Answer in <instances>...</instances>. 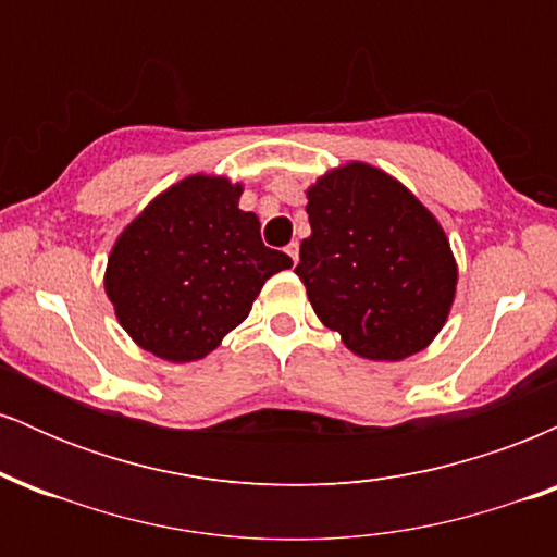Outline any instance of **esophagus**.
I'll return each mask as SVG.
<instances>
[{
    "mask_svg": "<svg viewBox=\"0 0 557 557\" xmlns=\"http://www.w3.org/2000/svg\"><path fill=\"white\" fill-rule=\"evenodd\" d=\"M285 253L293 259V264H298V240H293L290 246L285 248Z\"/></svg>",
    "mask_w": 557,
    "mask_h": 557,
    "instance_id": "1",
    "label": "esophagus"
}]
</instances>
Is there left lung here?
I'll use <instances>...</instances> for the list:
<instances>
[{"mask_svg": "<svg viewBox=\"0 0 557 557\" xmlns=\"http://www.w3.org/2000/svg\"><path fill=\"white\" fill-rule=\"evenodd\" d=\"M311 235L296 274L350 354L403 361L445 327L458 264L443 225L385 170L345 162L306 188Z\"/></svg>", "mask_w": 557, "mask_h": 557, "instance_id": "left-lung-1", "label": "left lung"}]
</instances>
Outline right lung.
I'll return each mask as SVG.
<instances>
[{
    "mask_svg": "<svg viewBox=\"0 0 557 557\" xmlns=\"http://www.w3.org/2000/svg\"><path fill=\"white\" fill-rule=\"evenodd\" d=\"M240 194L243 183L196 172L151 198L114 240L107 298L131 341L157 359L212 354L267 280L293 267L261 243L259 216L243 212Z\"/></svg>",
    "mask_w": 557,
    "mask_h": 557,
    "instance_id": "obj_1",
    "label": "right lung"
}]
</instances>
